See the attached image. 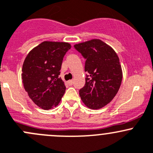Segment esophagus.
Segmentation results:
<instances>
[{
	"instance_id": "1",
	"label": "esophagus",
	"mask_w": 153,
	"mask_h": 153,
	"mask_svg": "<svg viewBox=\"0 0 153 153\" xmlns=\"http://www.w3.org/2000/svg\"><path fill=\"white\" fill-rule=\"evenodd\" d=\"M73 80H68V83L69 85H73Z\"/></svg>"
}]
</instances>
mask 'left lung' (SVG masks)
Wrapping results in <instances>:
<instances>
[{"label": "left lung", "instance_id": "obj_1", "mask_svg": "<svg viewBox=\"0 0 153 153\" xmlns=\"http://www.w3.org/2000/svg\"><path fill=\"white\" fill-rule=\"evenodd\" d=\"M86 59L85 85L79 90L83 103L91 109H99L115 97L123 79L118 56L112 48L100 39H91L74 45Z\"/></svg>", "mask_w": 153, "mask_h": 153}]
</instances>
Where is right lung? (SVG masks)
Listing matches in <instances>:
<instances>
[{
	"mask_svg": "<svg viewBox=\"0 0 153 153\" xmlns=\"http://www.w3.org/2000/svg\"><path fill=\"white\" fill-rule=\"evenodd\" d=\"M71 46L68 42H42L30 51L22 66V79L36 105L48 110L56 106L65 92L60 78L63 58Z\"/></svg>",
	"mask_w": 153,
	"mask_h": 153,
	"instance_id": "obj_1",
	"label": "right lung"
}]
</instances>
